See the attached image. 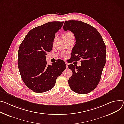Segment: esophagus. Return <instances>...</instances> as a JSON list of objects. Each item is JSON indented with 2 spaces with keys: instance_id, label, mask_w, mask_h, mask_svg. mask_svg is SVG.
Here are the masks:
<instances>
[{
  "instance_id": "1",
  "label": "esophagus",
  "mask_w": 124,
  "mask_h": 124,
  "mask_svg": "<svg viewBox=\"0 0 124 124\" xmlns=\"http://www.w3.org/2000/svg\"><path fill=\"white\" fill-rule=\"evenodd\" d=\"M65 63H66V68H68V63H67L66 62V61H65Z\"/></svg>"
}]
</instances>
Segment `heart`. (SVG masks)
<instances>
[{
  "mask_svg": "<svg viewBox=\"0 0 124 124\" xmlns=\"http://www.w3.org/2000/svg\"><path fill=\"white\" fill-rule=\"evenodd\" d=\"M71 36H74V35L73 34L72 32H71L70 31H68V32H67L64 33V34L63 35V37H64V39H66V38H68L69 37H70Z\"/></svg>",
  "mask_w": 124,
  "mask_h": 124,
  "instance_id": "1",
  "label": "heart"
}]
</instances>
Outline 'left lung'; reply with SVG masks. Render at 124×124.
Returning <instances> with one entry per match:
<instances>
[{
  "label": "left lung",
  "mask_w": 124,
  "mask_h": 124,
  "mask_svg": "<svg viewBox=\"0 0 124 124\" xmlns=\"http://www.w3.org/2000/svg\"><path fill=\"white\" fill-rule=\"evenodd\" d=\"M63 29L71 31L76 39L71 58L81 59V66L68 65L73 72L68 80L72 91L77 93L86 94L98 85L106 63V49L102 37L91 25L80 21H66Z\"/></svg>",
  "instance_id": "1"
}]
</instances>
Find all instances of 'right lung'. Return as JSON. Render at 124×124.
<instances>
[{"mask_svg":"<svg viewBox=\"0 0 124 124\" xmlns=\"http://www.w3.org/2000/svg\"><path fill=\"white\" fill-rule=\"evenodd\" d=\"M64 22H50L31 30L21 43L18 66L26 86L37 93L47 92L66 69L65 62L59 59L47 65L46 52L51 51L55 33Z\"/></svg>","mask_w":124,"mask_h":124,"instance_id":"1","label":"right lung"}]
</instances>
